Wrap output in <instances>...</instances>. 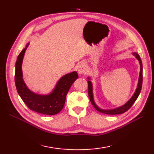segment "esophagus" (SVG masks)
Listing matches in <instances>:
<instances>
[{
	"mask_svg": "<svg viewBox=\"0 0 154 154\" xmlns=\"http://www.w3.org/2000/svg\"><path fill=\"white\" fill-rule=\"evenodd\" d=\"M77 69L78 73L80 74H83L87 71V67L84 63H79L77 65Z\"/></svg>",
	"mask_w": 154,
	"mask_h": 154,
	"instance_id": "34e87169",
	"label": "esophagus"
}]
</instances>
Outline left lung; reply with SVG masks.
<instances>
[{"instance_id":"8db88e82","label":"left lung","mask_w":154,"mask_h":154,"mask_svg":"<svg viewBox=\"0 0 154 154\" xmlns=\"http://www.w3.org/2000/svg\"><path fill=\"white\" fill-rule=\"evenodd\" d=\"M133 55L138 59V60L140 62V76H139V80H138V87L136 88V90L135 91L134 95L132 97L131 99H130L128 102L124 104L123 106L116 108V109H112V110H103L100 109V108L98 107L96 104L94 103V101L93 99V87H92V83L90 81H88V92H89V97L91 100V103H92L93 106L94 107L97 111H99L100 112H102L104 114H111V115H114V114H122L124 112H126V111L128 110L130 107H131L133 104L134 103L136 99H138V97L139 96V94L141 92V89H142V81H143V69H142V60L140 59V55L137 54V53H133ZM88 79H90V78H88Z\"/></svg>"}]
</instances>
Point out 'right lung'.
Wrapping results in <instances>:
<instances>
[{"label":"right lung","mask_w":154,"mask_h":154,"mask_svg":"<svg viewBox=\"0 0 154 154\" xmlns=\"http://www.w3.org/2000/svg\"><path fill=\"white\" fill-rule=\"evenodd\" d=\"M28 45L20 53L16 62L14 79L16 89L20 97L30 110L46 115H54L63 108L68 91L79 76L76 71L64 75L58 81L52 93L47 95L32 92L24 82L22 71V60Z\"/></svg>","instance_id":"1"}]
</instances>
